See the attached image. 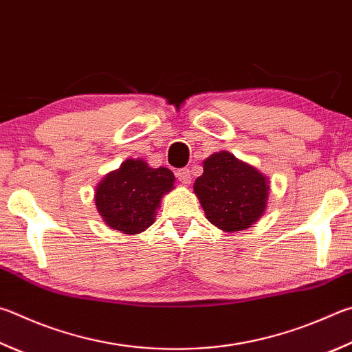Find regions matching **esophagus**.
<instances>
[{"label":"esophagus","instance_id":"esophagus-1","mask_svg":"<svg viewBox=\"0 0 352 352\" xmlns=\"http://www.w3.org/2000/svg\"><path fill=\"white\" fill-rule=\"evenodd\" d=\"M175 175L178 178V182L183 183L184 186H188V184L190 183V170L188 168H183V169H178L175 172Z\"/></svg>","mask_w":352,"mask_h":352}]
</instances>
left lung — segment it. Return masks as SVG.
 I'll return each mask as SVG.
<instances>
[{
  "instance_id": "1",
  "label": "left lung",
  "mask_w": 352,
  "mask_h": 352,
  "mask_svg": "<svg viewBox=\"0 0 352 352\" xmlns=\"http://www.w3.org/2000/svg\"><path fill=\"white\" fill-rule=\"evenodd\" d=\"M270 192V178L228 151L204 160L203 174L194 183L206 219L229 234L245 231L263 217Z\"/></svg>"
}]
</instances>
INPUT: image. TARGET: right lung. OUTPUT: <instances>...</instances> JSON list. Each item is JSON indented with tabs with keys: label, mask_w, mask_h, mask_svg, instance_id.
Returning <instances> with one entry per match:
<instances>
[{
	"label": "right lung",
	"mask_w": 352,
	"mask_h": 352,
	"mask_svg": "<svg viewBox=\"0 0 352 352\" xmlns=\"http://www.w3.org/2000/svg\"><path fill=\"white\" fill-rule=\"evenodd\" d=\"M168 168H151L143 158H127L95 186L94 201L101 219L113 231L135 235L155 221L164 194L174 189Z\"/></svg>",
	"instance_id": "add662e5"
}]
</instances>
